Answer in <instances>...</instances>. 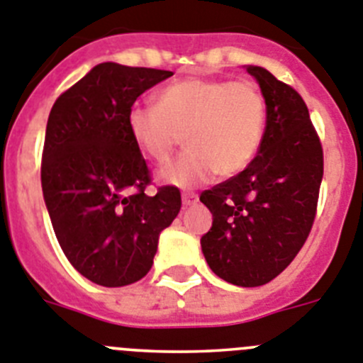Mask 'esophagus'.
Wrapping results in <instances>:
<instances>
[{
    "instance_id": "34e87169",
    "label": "esophagus",
    "mask_w": 363,
    "mask_h": 363,
    "mask_svg": "<svg viewBox=\"0 0 363 363\" xmlns=\"http://www.w3.org/2000/svg\"><path fill=\"white\" fill-rule=\"evenodd\" d=\"M182 201H184V207H191V205H194L198 201V194H194V192H184L182 194Z\"/></svg>"
}]
</instances>
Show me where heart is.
Returning a JSON list of instances; mask_svg holds the SVG:
<instances>
[{"label": "heart", "instance_id": "obj_1", "mask_svg": "<svg viewBox=\"0 0 363 363\" xmlns=\"http://www.w3.org/2000/svg\"><path fill=\"white\" fill-rule=\"evenodd\" d=\"M125 122L136 147L158 165L167 164L184 135L187 152L160 178L192 187L250 165L264 138L266 101L252 81L185 77L160 89L156 106H131Z\"/></svg>", "mask_w": 363, "mask_h": 363}]
</instances>
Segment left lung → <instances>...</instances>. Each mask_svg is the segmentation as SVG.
<instances>
[{
    "label": "left lung",
    "instance_id": "8db88e82",
    "mask_svg": "<svg viewBox=\"0 0 363 363\" xmlns=\"http://www.w3.org/2000/svg\"><path fill=\"white\" fill-rule=\"evenodd\" d=\"M266 101L261 149L245 171L201 192L212 227L201 238L211 270L254 288L290 264L310 235L324 174V151L308 106L290 84L247 66Z\"/></svg>",
    "mask_w": 363,
    "mask_h": 363
}]
</instances>
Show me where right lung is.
I'll use <instances>...</instances> for the list:
<instances>
[{
  "mask_svg": "<svg viewBox=\"0 0 363 363\" xmlns=\"http://www.w3.org/2000/svg\"><path fill=\"white\" fill-rule=\"evenodd\" d=\"M172 72L97 65L62 91L48 116L41 185L62 252L95 284L118 288L152 266L160 232L182 208L172 185L147 194L151 171L128 131V111Z\"/></svg>",
  "mask_w": 363,
  "mask_h": 363,
  "instance_id": "1",
  "label": "right lung"
}]
</instances>
